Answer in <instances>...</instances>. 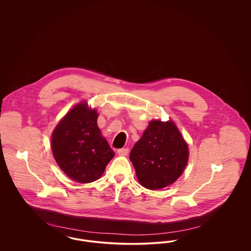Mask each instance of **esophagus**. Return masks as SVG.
<instances>
[{"label":"esophagus","instance_id":"obj_1","mask_svg":"<svg viewBox=\"0 0 251 251\" xmlns=\"http://www.w3.org/2000/svg\"><path fill=\"white\" fill-rule=\"evenodd\" d=\"M118 153L120 156H126L129 153V149H127V148L120 149V150H118Z\"/></svg>","mask_w":251,"mask_h":251}]
</instances>
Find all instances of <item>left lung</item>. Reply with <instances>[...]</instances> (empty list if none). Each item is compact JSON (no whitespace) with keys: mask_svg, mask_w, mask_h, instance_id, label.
Instances as JSON below:
<instances>
[{"mask_svg":"<svg viewBox=\"0 0 251 251\" xmlns=\"http://www.w3.org/2000/svg\"><path fill=\"white\" fill-rule=\"evenodd\" d=\"M188 157V146L172 120L151 121L130 153L139 183L151 190L176 181Z\"/></svg>","mask_w":251,"mask_h":251,"instance_id":"1","label":"left lung"}]
</instances>
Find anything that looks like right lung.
Listing matches in <instances>:
<instances>
[{
	"mask_svg": "<svg viewBox=\"0 0 251 251\" xmlns=\"http://www.w3.org/2000/svg\"><path fill=\"white\" fill-rule=\"evenodd\" d=\"M98 114L81 102L62 119L51 135L53 157L71 179L87 183L99 179L115 153L101 135Z\"/></svg>",
	"mask_w": 251,
	"mask_h": 251,
	"instance_id": "1",
	"label": "right lung"
}]
</instances>
